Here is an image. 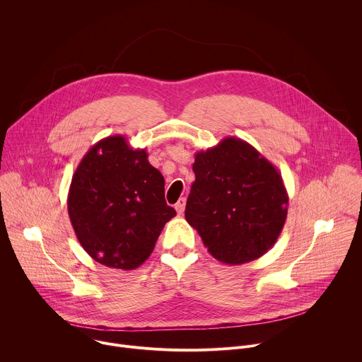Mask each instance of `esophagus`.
<instances>
[{"label": "esophagus", "instance_id": "obj_1", "mask_svg": "<svg viewBox=\"0 0 362 362\" xmlns=\"http://www.w3.org/2000/svg\"><path fill=\"white\" fill-rule=\"evenodd\" d=\"M185 208H186V199H185V197H182V199H179V202H177V203H176V206H175V209H176L177 215H183Z\"/></svg>", "mask_w": 362, "mask_h": 362}]
</instances>
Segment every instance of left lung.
<instances>
[{
  "label": "left lung",
  "mask_w": 362,
  "mask_h": 362,
  "mask_svg": "<svg viewBox=\"0 0 362 362\" xmlns=\"http://www.w3.org/2000/svg\"><path fill=\"white\" fill-rule=\"evenodd\" d=\"M186 221L222 264L242 265L278 240L288 193L278 169L247 141L225 137L194 154Z\"/></svg>",
  "instance_id": "8db88e82"
}]
</instances>
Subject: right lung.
Returning a JSON list of instances; mask_svg holds the SVG:
<instances>
[{"label":"right lung","mask_w":362,"mask_h":362,"mask_svg":"<svg viewBox=\"0 0 362 362\" xmlns=\"http://www.w3.org/2000/svg\"><path fill=\"white\" fill-rule=\"evenodd\" d=\"M83 249L101 265L139 268L176 211L165 200V179L124 136L97 141L77 166L67 197Z\"/></svg>","instance_id":"obj_1"}]
</instances>
